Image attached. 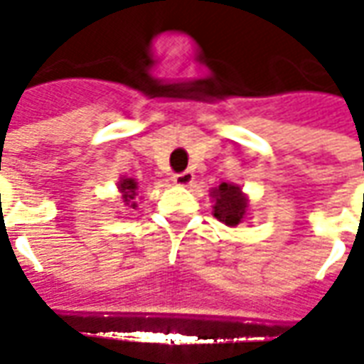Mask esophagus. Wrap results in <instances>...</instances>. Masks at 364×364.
Instances as JSON below:
<instances>
[{"label":"esophagus","instance_id":"1","mask_svg":"<svg viewBox=\"0 0 364 364\" xmlns=\"http://www.w3.org/2000/svg\"><path fill=\"white\" fill-rule=\"evenodd\" d=\"M195 179V175L191 173V171H183V173H177L173 177L175 185H179V187H189L191 183Z\"/></svg>","mask_w":364,"mask_h":364}]
</instances>
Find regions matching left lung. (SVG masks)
I'll use <instances>...</instances> for the list:
<instances>
[{"label":"left lung","mask_w":364,"mask_h":364,"mask_svg":"<svg viewBox=\"0 0 364 364\" xmlns=\"http://www.w3.org/2000/svg\"><path fill=\"white\" fill-rule=\"evenodd\" d=\"M210 198H213L214 218L230 228H236L237 224H242L247 218L250 198L236 183H220L218 187H213Z\"/></svg>","instance_id":"obj_1"}]
</instances>
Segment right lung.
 I'll return each mask as SVG.
<instances>
[{
    "instance_id": "obj_1",
    "label": "right lung",
    "mask_w": 364,
    "mask_h": 364,
    "mask_svg": "<svg viewBox=\"0 0 364 364\" xmlns=\"http://www.w3.org/2000/svg\"><path fill=\"white\" fill-rule=\"evenodd\" d=\"M117 189H119L120 197H122V203L128 208H136V191H138V181L132 179V177H120L119 183H117Z\"/></svg>"
}]
</instances>
